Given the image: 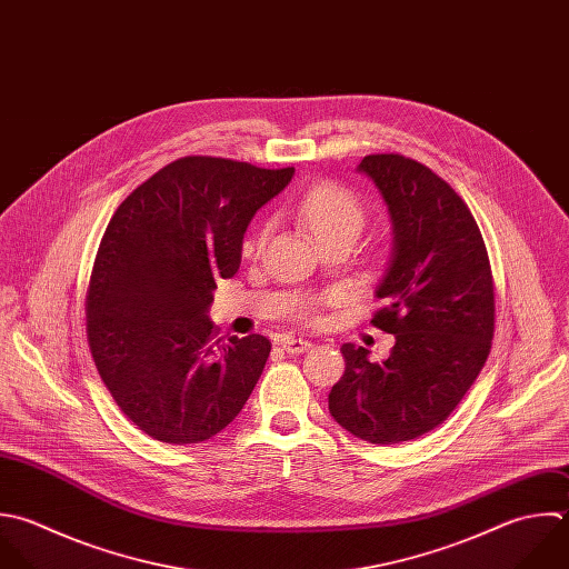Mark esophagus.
Here are the masks:
<instances>
[{
	"label": "esophagus",
	"instance_id": "1",
	"mask_svg": "<svg viewBox=\"0 0 569 569\" xmlns=\"http://www.w3.org/2000/svg\"><path fill=\"white\" fill-rule=\"evenodd\" d=\"M281 348L288 352V355H301V352H306V350H310L312 348V343L310 341H306V339H295V337H286L283 341H281Z\"/></svg>",
	"mask_w": 569,
	"mask_h": 569
}]
</instances>
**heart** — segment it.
Segmentation results:
<instances>
[{"label":"heart","mask_w":569,"mask_h":569,"mask_svg":"<svg viewBox=\"0 0 569 569\" xmlns=\"http://www.w3.org/2000/svg\"><path fill=\"white\" fill-rule=\"evenodd\" d=\"M297 217L323 243L337 234H359L366 226L361 199L343 186L323 181L303 192L295 206Z\"/></svg>","instance_id":"1"}]
</instances>
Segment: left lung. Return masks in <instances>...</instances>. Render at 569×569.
<instances>
[{
	"mask_svg": "<svg viewBox=\"0 0 569 569\" xmlns=\"http://www.w3.org/2000/svg\"><path fill=\"white\" fill-rule=\"evenodd\" d=\"M359 172L392 219L372 326L397 343L383 363L343 343L346 372L328 408L350 435L392 446L441 426L477 381L495 337V281L481 230L448 181L395 152L363 157Z\"/></svg>",
	"mask_w": 569,
	"mask_h": 569,
	"instance_id": "8db88e82",
	"label": "left lung"
}]
</instances>
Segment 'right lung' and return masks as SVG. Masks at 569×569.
I'll list each match as a JSON object with an SVG mask.
<instances>
[{"label": "right lung", "instance_id": "1", "mask_svg": "<svg viewBox=\"0 0 569 569\" xmlns=\"http://www.w3.org/2000/svg\"><path fill=\"white\" fill-rule=\"evenodd\" d=\"M295 168L181 157L112 214L86 292V335L119 410L148 437L186 446L221 432L246 406L270 341L217 339L214 279H230L254 212Z\"/></svg>", "mask_w": 569, "mask_h": 569}]
</instances>
